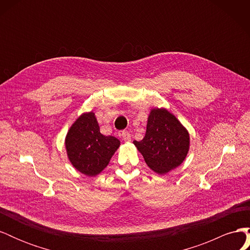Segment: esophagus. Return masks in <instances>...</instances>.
Wrapping results in <instances>:
<instances>
[{
	"instance_id": "esophagus-1",
	"label": "esophagus",
	"mask_w": 250,
	"mask_h": 250,
	"mask_svg": "<svg viewBox=\"0 0 250 250\" xmlns=\"http://www.w3.org/2000/svg\"><path fill=\"white\" fill-rule=\"evenodd\" d=\"M122 139L125 141V142H129L131 140V137H130V133L128 131H122Z\"/></svg>"
}]
</instances>
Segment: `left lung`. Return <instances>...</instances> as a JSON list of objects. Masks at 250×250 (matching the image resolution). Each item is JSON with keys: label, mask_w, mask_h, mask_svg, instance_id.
<instances>
[{"label": "left lung", "mask_w": 250, "mask_h": 250, "mask_svg": "<svg viewBox=\"0 0 250 250\" xmlns=\"http://www.w3.org/2000/svg\"><path fill=\"white\" fill-rule=\"evenodd\" d=\"M133 144L150 169L166 174L185 161L190 137L179 121L165 108H154L148 117L146 134Z\"/></svg>", "instance_id": "obj_1"}]
</instances>
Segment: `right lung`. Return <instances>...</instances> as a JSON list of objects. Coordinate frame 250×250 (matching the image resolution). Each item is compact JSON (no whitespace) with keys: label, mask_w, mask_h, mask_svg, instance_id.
Segmentation results:
<instances>
[{"label":"right lung","mask_w":250,"mask_h":250,"mask_svg":"<svg viewBox=\"0 0 250 250\" xmlns=\"http://www.w3.org/2000/svg\"><path fill=\"white\" fill-rule=\"evenodd\" d=\"M120 141L100 132L94 112L80 116L65 138L66 153L72 165L87 176L99 174L108 165Z\"/></svg>","instance_id":"add662e5"}]
</instances>
